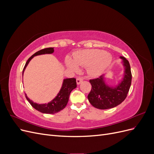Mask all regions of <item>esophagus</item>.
<instances>
[{
  "instance_id": "34e87169",
  "label": "esophagus",
  "mask_w": 154,
  "mask_h": 154,
  "mask_svg": "<svg viewBox=\"0 0 154 154\" xmlns=\"http://www.w3.org/2000/svg\"><path fill=\"white\" fill-rule=\"evenodd\" d=\"M82 82H83V78L82 77H78L76 79V83H77L78 85H80Z\"/></svg>"
}]
</instances>
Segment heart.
I'll use <instances>...</instances> for the list:
<instances>
[{"mask_svg":"<svg viewBox=\"0 0 154 154\" xmlns=\"http://www.w3.org/2000/svg\"><path fill=\"white\" fill-rule=\"evenodd\" d=\"M73 60L67 58L66 65L73 71H78V66L88 67V72L92 76H98L108 68L112 60V55L101 49H92L80 51L73 56Z\"/></svg>","mask_w":154,"mask_h":154,"instance_id":"obj_1","label":"heart"}]
</instances>
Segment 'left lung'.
<instances>
[{
    "instance_id": "8db88e82",
    "label": "left lung",
    "mask_w": 154,
    "mask_h": 154,
    "mask_svg": "<svg viewBox=\"0 0 154 154\" xmlns=\"http://www.w3.org/2000/svg\"><path fill=\"white\" fill-rule=\"evenodd\" d=\"M122 60L125 69L123 78L118 85L110 87L106 84L105 75L90 80L92 85L91 91L87 97L90 103L96 109H109L121 104L127 96L132 82V73L130 63L123 57Z\"/></svg>"
}]
</instances>
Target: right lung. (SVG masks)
I'll return each mask as SVG.
<instances>
[{"label":"right lung","mask_w":154,"mask_h":154,"mask_svg":"<svg viewBox=\"0 0 154 154\" xmlns=\"http://www.w3.org/2000/svg\"><path fill=\"white\" fill-rule=\"evenodd\" d=\"M53 52L54 48H45L37 51L36 53H35L34 54H32L31 57L27 60L24 69H23L22 74H24L25 69L27 65H28L29 62L31 61V60L34 57H35V56L45 54H52L53 53ZM76 86L77 85L75 78H72L64 79L61 89H60L57 96H56L52 101L49 102L48 103L45 104H38L34 103L33 101L30 100L28 98V97L27 96L26 94H25L27 100L29 102V103L31 105V106L36 110L44 114H55L58 112L60 110H63L65 107L66 106L69 101L70 93H71V92L74 89V88H75L76 87Z\"/></svg>","instance_id":"obj_1"}]
</instances>
